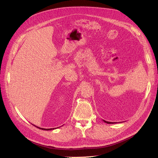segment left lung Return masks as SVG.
Masks as SVG:
<instances>
[{
    "mask_svg": "<svg viewBox=\"0 0 158 158\" xmlns=\"http://www.w3.org/2000/svg\"><path fill=\"white\" fill-rule=\"evenodd\" d=\"M103 121L105 122V123H116L117 122H107V121H106V120H103Z\"/></svg>",
    "mask_w": 158,
    "mask_h": 158,
    "instance_id": "left-lung-1",
    "label": "left lung"
}]
</instances>
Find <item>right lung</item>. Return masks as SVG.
<instances>
[{
  "instance_id": "add662e5",
  "label": "right lung",
  "mask_w": 158,
  "mask_h": 158,
  "mask_svg": "<svg viewBox=\"0 0 158 158\" xmlns=\"http://www.w3.org/2000/svg\"><path fill=\"white\" fill-rule=\"evenodd\" d=\"M33 125V124H32ZM34 126H35V127H38V128H39L40 129H42V130H45V131H48V130H54V129H56V128H58V127H56V128H51V129H44V128H41V127H37V126H35V125H33Z\"/></svg>"
}]
</instances>
